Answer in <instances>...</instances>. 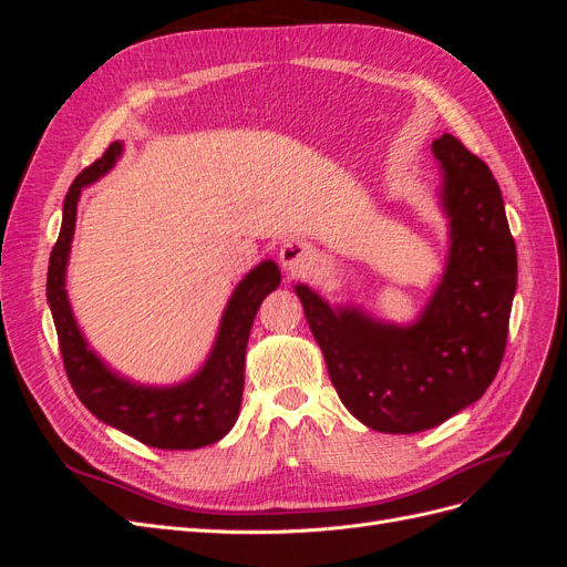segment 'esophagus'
I'll use <instances>...</instances> for the list:
<instances>
[{
  "instance_id": "34e87169",
  "label": "esophagus",
  "mask_w": 567,
  "mask_h": 567,
  "mask_svg": "<svg viewBox=\"0 0 567 567\" xmlns=\"http://www.w3.org/2000/svg\"><path fill=\"white\" fill-rule=\"evenodd\" d=\"M279 262L290 274V277H300V274L312 271L317 265V252L312 246L300 241H288L279 250Z\"/></svg>"
}]
</instances>
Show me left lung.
<instances>
[{
  "instance_id": "left-lung-1",
  "label": "left lung",
  "mask_w": 567,
  "mask_h": 567,
  "mask_svg": "<svg viewBox=\"0 0 567 567\" xmlns=\"http://www.w3.org/2000/svg\"><path fill=\"white\" fill-rule=\"evenodd\" d=\"M433 153L450 257L414 323H385L357 307L333 310L310 286H296L340 402L379 433L427 431L477 402L506 350L518 257L502 188L456 136L442 134Z\"/></svg>"
}]
</instances>
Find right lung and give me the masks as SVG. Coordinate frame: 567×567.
<instances>
[{
	"label": "right lung",
	"instance_id": "1",
	"mask_svg": "<svg viewBox=\"0 0 567 567\" xmlns=\"http://www.w3.org/2000/svg\"><path fill=\"white\" fill-rule=\"evenodd\" d=\"M123 153L113 142L104 156L84 167L68 188L59 241L49 257L47 302L56 323L63 367L80 402L92 414L130 437L158 450H198L225 437L238 419L244 394L246 348L252 321L262 300L281 284L277 262L265 260L236 286L221 315L213 352L200 371L179 385L151 388L132 383L111 371L90 350L78 329L65 293V267L75 234L80 192L104 177Z\"/></svg>",
	"mask_w": 567,
	"mask_h": 567
}]
</instances>
